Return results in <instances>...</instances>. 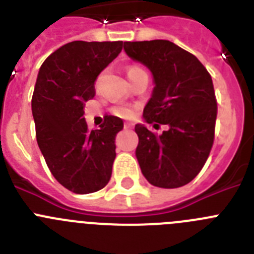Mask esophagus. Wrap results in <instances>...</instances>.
I'll return each mask as SVG.
<instances>
[{"label": "esophagus", "mask_w": 254, "mask_h": 254, "mask_svg": "<svg viewBox=\"0 0 254 254\" xmlns=\"http://www.w3.org/2000/svg\"><path fill=\"white\" fill-rule=\"evenodd\" d=\"M125 128H126V129L132 128V123H125Z\"/></svg>", "instance_id": "obj_1"}]
</instances>
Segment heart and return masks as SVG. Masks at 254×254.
I'll use <instances>...</instances> for the list:
<instances>
[{
	"instance_id": "heart-1",
	"label": "heart",
	"mask_w": 254,
	"mask_h": 254,
	"mask_svg": "<svg viewBox=\"0 0 254 254\" xmlns=\"http://www.w3.org/2000/svg\"><path fill=\"white\" fill-rule=\"evenodd\" d=\"M140 71H142V68L136 66H131L128 67V69H127V76L134 75V73L140 72ZM114 113H116L117 116L123 117V118H128V117L132 116V111L127 107H117L116 109H114Z\"/></svg>"
}]
</instances>
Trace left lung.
I'll use <instances>...</instances> for the list:
<instances>
[{
	"mask_svg": "<svg viewBox=\"0 0 254 254\" xmlns=\"http://www.w3.org/2000/svg\"><path fill=\"white\" fill-rule=\"evenodd\" d=\"M123 48L154 78L143 121L169 126L160 136L142 123L134 126L141 172L156 187L186 186L201 172L214 143L217 104L210 73L197 57L169 40L125 42Z\"/></svg>",
	"mask_w": 254,
	"mask_h": 254,
	"instance_id": "1",
	"label": "left lung"
}]
</instances>
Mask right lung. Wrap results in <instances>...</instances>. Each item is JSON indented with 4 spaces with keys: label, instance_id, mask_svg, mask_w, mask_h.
<instances>
[{
    "label": "right lung",
    "instance_id": "1",
    "mask_svg": "<svg viewBox=\"0 0 254 254\" xmlns=\"http://www.w3.org/2000/svg\"><path fill=\"white\" fill-rule=\"evenodd\" d=\"M122 44L75 40L53 52L38 72L31 99L38 146L53 177L75 193H93L111 179L114 140L123 121L105 116L100 129L90 131L84 107L95 95L98 75Z\"/></svg>",
    "mask_w": 254,
    "mask_h": 254
}]
</instances>
